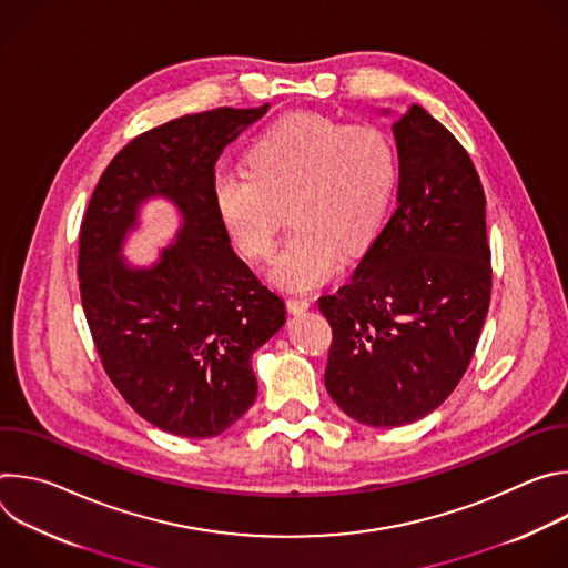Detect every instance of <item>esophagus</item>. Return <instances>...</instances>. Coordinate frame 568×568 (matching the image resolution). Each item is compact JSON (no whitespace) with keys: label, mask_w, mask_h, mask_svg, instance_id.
<instances>
[{"label":"esophagus","mask_w":568,"mask_h":568,"mask_svg":"<svg viewBox=\"0 0 568 568\" xmlns=\"http://www.w3.org/2000/svg\"><path fill=\"white\" fill-rule=\"evenodd\" d=\"M310 298H301V296H292V298H287V310L292 312V314H303V312H307L310 310Z\"/></svg>","instance_id":"1"}]
</instances>
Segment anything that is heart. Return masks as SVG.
<instances>
[{"label":"heart","mask_w":568,"mask_h":568,"mask_svg":"<svg viewBox=\"0 0 568 568\" xmlns=\"http://www.w3.org/2000/svg\"><path fill=\"white\" fill-rule=\"evenodd\" d=\"M250 169L222 166L211 200L237 252L250 261L272 256L290 211L294 233L274 258L270 283L312 292L344 267L377 231L395 186L397 156L375 125H346L316 112L272 123L250 150Z\"/></svg>","instance_id":"1"}]
</instances>
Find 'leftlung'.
Instances as JSON below:
<instances>
[{
	"instance_id": "obj_1",
	"label": "left lung",
	"mask_w": 568,
	"mask_h": 568,
	"mask_svg": "<svg viewBox=\"0 0 568 568\" xmlns=\"http://www.w3.org/2000/svg\"><path fill=\"white\" fill-rule=\"evenodd\" d=\"M390 130L395 211L355 276L318 298L333 328L326 388L346 416L377 429L416 423L449 397L493 287L485 195L469 154L420 105Z\"/></svg>"
}]
</instances>
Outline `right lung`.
Masks as SVG:
<instances>
[{
    "mask_svg": "<svg viewBox=\"0 0 568 568\" xmlns=\"http://www.w3.org/2000/svg\"><path fill=\"white\" fill-rule=\"evenodd\" d=\"M217 108L132 139L105 169L80 226V301L103 368L150 425L211 438L258 395L254 353L285 323V303L231 250L211 178L222 150L263 119ZM150 199L176 206V242L150 266L123 256Z\"/></svg>",
    "mask_w": 568,
    "mask_h": 568,
    "instance_id": "1",
    "label": "right lung"
}]
</instances>
